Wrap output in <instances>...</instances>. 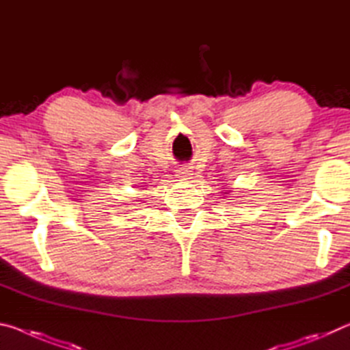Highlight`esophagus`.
I'll return each mask as SVG.
<instances>
[{
    "instance_id": "obj_1",
    "label": "esophagus",
    "mask_w": 350,
    "mask_h": 350,
    "mask_svg": "<svg viewBox=\"0 0 350 350\" xmlns=\"http://www.w3.org/2000/svg\"><path fill=\"white\" fill-rule=\"evenodd\" d=\"M189 174H191V173H189V171H188L187 168H183V170H179V171H177V176H179V177H188Z\"/></svg>"
}]
</instances>
